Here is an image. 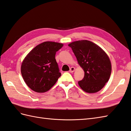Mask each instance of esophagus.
<instances>
[{"label": "esophagus", "mask_w": 131, "mask_h": 131, "mask_svg": "<svg viewBox=\"0 0 131 131\" xmlns=\"http://www.w3.org/2000/svg\"><path fill=\"white\" fill-rule=\"evenodd\" d=\"M75 70V68H74V67H71V68L70 69V72H74Z\"/></svg>", "instance_id": "1"}]
</instances>
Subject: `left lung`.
Here are the masks:
<instances>
[{
	"label": "left lung",
	"instance_id": "left-lung-1",
	"mask_svg": "<svg viewBox=\"0 0 131 131\" xmlns=\"http://www.w3.org/2000/svg\"><path fill=\"white\" fill-rule=\"evenodd\" d=\"M68 46L84 71V77L78 81L79 85L88 93L99 92L111 77L112 64L108 54L98 45L88 40L74 41Z\"/></svg>",
	"mask_w": 131,
	"mask_h": 131
}]
</instances>
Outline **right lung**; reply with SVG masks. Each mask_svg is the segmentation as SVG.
<instances>
[{"instance_id":"obj_1","label":"right lung","mask_w":131,"mask_h":131,"mask_svg":"<svg viewBox=\"0 0 131 131\" xmlns=\"http://www.w3.org/2000/svg\"><path fill=\"white\" fill-rule=\"evenodd\" d=\"M63 46L59 42H44L27 54L22 62L20 71L30 89L37 93H45L55 84L61 75L55 54Z\"/></svg>"}]
</instances>
